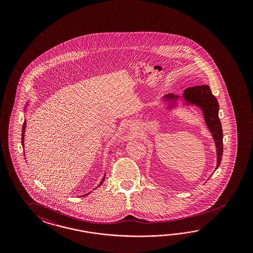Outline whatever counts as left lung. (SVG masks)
<instances>
[{"label":"left lung","instance_id":"obj_1","mask_svg":"<svg viewBox=\"0 0 253 253\" xmlns=\"http://www.w3.org/2000/svg\"><path fill=\"white\" fill-rule=\"evenodd\" d=\"M164 109L167 112L176 110L180 107L199 108L202 112L204 121L214 141L217 156L216 168L221 164L222 157V124L219 119V104L209 85H199L189 87L184 90L182 95H175L174 93H168L161 97Z\"/></svg>","mask_w":253,"mask_h":253}]
</instances>
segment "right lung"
Returning <instances> with one entry per match:
<instances>
[{"label":"right lung","mask_w":253,"mask_h":253,"mask_svg":"<svg viewBox=\"0 0 253 253\" xmlns=\"http://www.w3.org/2000/svg\"><path fill=\"white\" fill-rule=\"evenodd\" d=\"M29 105H30V101H28V103H27V105H26V107H25V109H24V110H25V112H24L25 114L27 113V108H28V107H29ZM26 126H27V120H26V116H25V120H24L23 127H22V137H21V139H22V140H21V143H22V146H23V147L24 146H25V145H24V138H25V131H26ZM105 177H106V174H104V176H103V179H102V181L100 182V184H98V185H97V186H96L95 188L99 187L100 185L103 184V181L105 180ZM95 188H94V189H95ZM91 192L92 191H90L89 192V193H87V194H84V195H83L82 197H84V196H87V195H89V194H90Z\"/></svg>","instance_id":"obj_1"}]
</instances>
